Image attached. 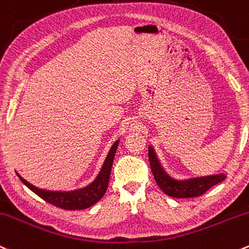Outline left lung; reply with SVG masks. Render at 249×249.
Segmentation results:
<instances>
[{"label":"left lung","instance_id":"obj_1","mask_svg":"<svg viewBox=\"0 0 249 249\" xmlns=\"http://www.w3.org/2000/svg\"><path fill=\"white\" fill-rule=\"evenodd\" d=\"M149 162L158 187L163 190L165 195H169L175 198H190L201 196L207 190H209L210 188L218 184L220 182L225 181L226 178L225 174L196 177V178L184 179V181H177V179L171 178L163 170L162 165L158 162L157 156H156L154 149L151 146H149Z\"/></svg>","mask_w":249,"mask_h":249}]
</instances>
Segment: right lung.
<instances>
[{
	"instance_id": "right-lung-1",
	"label": "right lung",
	"mask_w": 249,
	"mask_h": 249,
	"mask_svg": "<svg viewBox=\"0 0 249 249\" xmlns=\"http://www.w3.org/2000/svg\"><path fill=\"white\" fill-rule=\"evenodd\" d=\"M119 141H117L116 143L112 145L108 152L107 157H106L105 162H104L102 170H100L99 175L97 176V178L94 179L91 184H89L87 187L83 188V189L73 190V191H48L39 189V188L34 187L29 182H27L23 177H21L18 174V178L22 181L24 185L31 189L33 193L36 194L37 196H40L42 200H45L48 203L53 204V206L59 207L61 209L66 210H79V209H86L89 207L93 206L94 203H97L98 201H100V198L103 197L104 194H105L106 189L108 187V179H110L111 175V168L113 164L114 155H116L117 146H118Z\"/></svg>"
}]
</instances>
